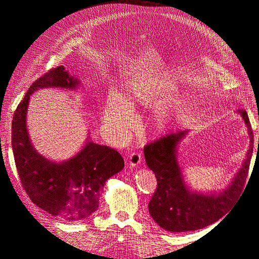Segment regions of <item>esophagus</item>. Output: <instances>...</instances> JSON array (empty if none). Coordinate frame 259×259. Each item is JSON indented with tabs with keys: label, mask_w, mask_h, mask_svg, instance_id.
<instances>
[{
	"label": "esophagus",
	"mask_w": 259,
	"mask_h": 259,
	"mask_svg": "<svg viewBox=\"0 0 259 259\" xmlns=\"http://www.w3.org/2000/svg\"><path fill=\"white\" fill-rule=\"evenodd\" d=\"M142 162V154L139 152H132L130 154V164L131 166H136Z\"/></svg>",
	"instance_id": "obj_1"
}]
</instances>
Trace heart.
Segmentation results:
<instances>
[{
    "label": "heart",
    "instance_id": "1",
    "mask_svg": "<svg viewBox=\"0 0 259 259\" xmlns=\"http://www.w3.org/2000/svg\"><path fill=\"white\" fill-rule=\"evenodd\" d=\"M177 89L176 83L168 74H160L150 79L137 80L132 83L126 96V104L120 98L112 97L108 103L106 119L119 131H126L133 120L132 107L148 106L166 97ZM165 116L166 112L162 111Z\"/></svg>",
    "mask_w": 259,
    "mask_h": 259
}]
</instances>
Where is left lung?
I'll return each mask as SVG.
<instances>
[{
    "label": "left lung",
    "mask_w": 259,
    "mask_h": 259,
    "mask_svg": "<svg viewBox=\"0 0 259 259\" xmlns=\"http://www.w3.org/2000/svg\"><path fill=\"white\" fill-rule=\"evenodd\" d=\"M238 112L247 126L249 149L242 168L232 184L218 195L191 192L184 183L182 170L176 160V147L187 134V131L170 133L145 146L146 163L155 174L158 182L148 208L155 223L163 229L186 232L204 228L222 218L240 197L248 174L254 135L246 111L242 109Z\"/></svg>",
    "instance_id": "obj_1"
}]
</instances>
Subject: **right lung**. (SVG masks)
<instances>
[{
  "label": "right lung",
  "mask_w": 259,
  "mask_h": 259,
  "mask_svg": "<svg viewBox=\"0 0 259 259\" xmlns=\"http://www.w3.org/2000/svg\"><path fill=\"white\" fill-rule=\"evenodd\" d=\"M79 83L64 66L50 69L30 86L17 106L12 123V148L23 189L35 205L61 221H86L98 209L107 180L124 167L115 149L92 142L74 158L55 163L38 154L26 127L30 95L43 88L74 89Z\"/></svg>",
  "instance_id": "add662e5"
}]
</instances>
